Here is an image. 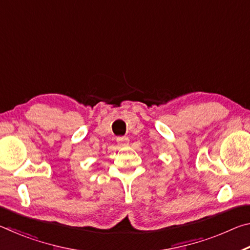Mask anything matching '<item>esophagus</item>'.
<instances>
[{"label":"esophagus","instance_id":"1","mask_svg":"<svg viewBox=\"0 0 250 250\" xmlns=\"http://www.w3.org/2000/svg\"><path fill=\"white\" fill-rule=\"evenodd\" d=\"M117 143L121 146H125L129 145V139L126 137H118L117 138Z\"/></svg>","mask_w":250,"mask_h":250}]
</instances>
